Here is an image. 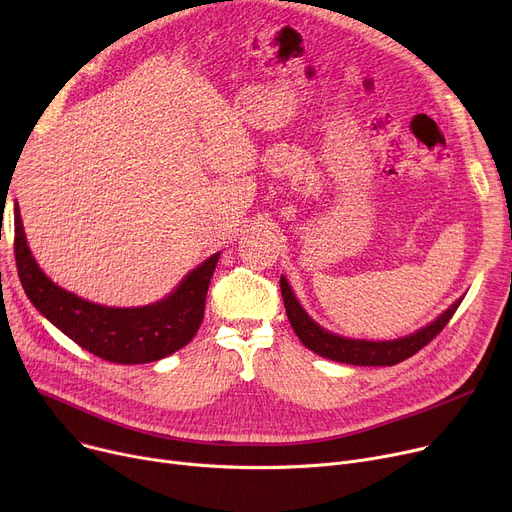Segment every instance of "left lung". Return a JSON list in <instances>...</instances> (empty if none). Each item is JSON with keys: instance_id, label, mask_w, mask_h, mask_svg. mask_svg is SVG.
Masks as SVG:
<instances>
[{"instance_id": "1", "label": "left lung", "mask_w": 512, "mask_h": 512, "mask_svg": "<svg viewBox=\"0 0 512 512\" xmlns=\"http://www.w3.org/2000/svg\"><path fill=\"white\" fill-rule=\"evenodd\" d=\"M280 290H282V299L286 307V315L290 326L301 338V342L311 348L313 353L338 361V363H348V365H396L400 361H405L419 353L425 344L432 342L450 321L454 311L459 309L461 301L459 299L454 305H450L436 321L421 328L419 332L398 338V340H386V342H371V340H351V338H342L336 336L321 326H317L315 321L303 311L301 303L294 297L286 278H280Z\"/></svg>"}]
</instances>
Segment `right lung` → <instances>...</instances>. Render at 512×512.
I'll return each mask as SVG.
<instances>
[{
  "label": "right lung",
  "mask_w": 512,
  "mask_h": 512,
  "mask_svg": "<svg viewBox=\"0 0 512 512\" xmlns=\"http://www.w3.org/2000/svg\"><path fill=\"white\" fill-rule=\"evenodd\" d=\"M14 215V255L26 297L85 351L110 363L137 365L164 359L193 340L203 321L207 288L220 253L203 261L164 301L132 309L103 307L53 284L39 270L26 245L18 205Z\"/></svg>",
  "instance_id": "obj_1"
}]
</instances>
